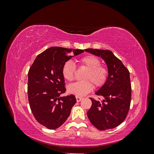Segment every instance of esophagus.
<instances>
[{
    "label": "esophagus",
    "mask_w": 154,
    "mask_h": 154,
    "mask_svg": "<svg viewBox=\"0 0 154 154\" xmlns=\"http://www.w3.org/2000/svg\"><path fill=\"white\" fill-rule=\"evenodd\" d=\"M76 101H77L78 102H79V101H80L81 100H83V97H78V96H76Z\"/></svg>",
    "instance_id": "34e87169"
}]
</instances>
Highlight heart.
I'll return each mask as SVG.
<instances>
[{
  "mask_svg": "<svg viewBox=\"0 0 154 154\" xmlns=\"http://www.w3.org/2000/svg\"><path fill=\"white\" fill-rule=\"evenodd\" d=\"M82 66L87 68V71L83 75L85 80L78 82L69 85L68 91L78 97H83L91 92L94 85L96 87L103 86L106 82L109 76V69L106 66L101 64L100 60L94 55H86L78 60ZM76 66L71 61H67L63 65L62 74L63 77L69 82H72L74 79Z\"/></svg>",
  "mask_w": 154,
  "mask_h": 154,
  "instance_id": "heart-1",
  "label": "heart"
}]
</instances>
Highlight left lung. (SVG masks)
I'll return each instance as SVG.
<instances>
[{
  "label": "left lung",
  "instance_id": "obj_1",
  "mask_svg": "<svg viewBox=\"0 0 154 154\" xmlns=\"http://www.w3.org/2000/svg\"><path fill=\"white\" fill-rule=\"evenodd\" d=\"M85 51L101 57L109 69L106 82L96 92L103 100L99 101L90 97L92 106L87 112V116L91 123L100 130L114 128L127 118L130 109L132 88L129 71L111 51L94 49Z\"/></svg>",
  "mask_w": 154,
  "mask_h": 154
}]
</instances>
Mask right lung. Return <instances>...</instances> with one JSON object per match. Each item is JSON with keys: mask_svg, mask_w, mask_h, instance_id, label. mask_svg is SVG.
Returning <instances> with one entry per match:
<instances>
[{"mask_svg": "<svg viewBox=\"0 0 154 154\" xmlns=\"http://www.w3.org/2000/svg\"><path fill=\"white\" fill-rule=\"evenodd\" d=\"M84 52L82 49L51 47L37 56L28 72L27 93L32 114L40 124L50 130L58 128L71 114L76 97L66 92L62 74L63 63Z\"/></svg>", "mask_w": 154, "mask_h": 154, "instance_id": "obj_1", "label": "right lung"}]
</instances>
